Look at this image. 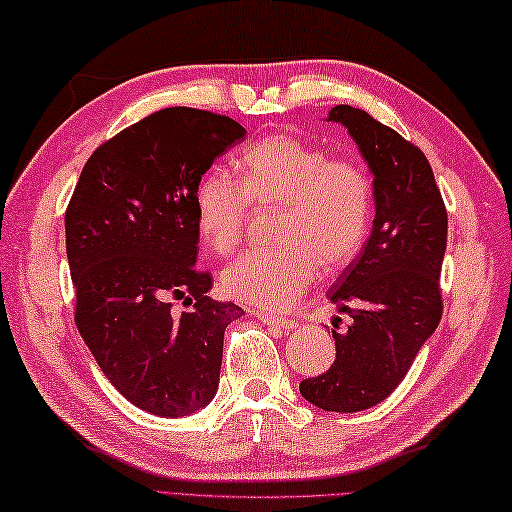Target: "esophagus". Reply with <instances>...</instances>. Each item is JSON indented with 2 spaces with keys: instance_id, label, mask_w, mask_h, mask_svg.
<instances>
[{
  "instance_id": "esophagus-1",
  "label": "esophagus",
  "mask_w": 512,
  "mask_h": 512,
  "mask_svg": "<svg viewBox=\"0 0 512 512\" xmlns=\"http://www.w3.org/2000/svg\"><path fill=\"white\" fill-rule=\"evenodd\" d=\"M256 317L263 321V324H267V326H274V328H283V330H292L294 326V321L292 319H285V317H276V315H270V312H256Z\"/></svg>"
}]
</instances>
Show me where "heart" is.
I'll use <instances>...</instances> for the list:
<instances>
[{"label": "heart", "instance_id": "1", "mask_svg": "<svg viewBox=\"0 0 512 512\" xmlns=\"http://www.w3.org/2000/svg\"><path fill=\"white\" fill-rule=\"evenodd\" d=\"M254 204H281L274 247L249 249L224 267L229 297L261 308H288L321 272L360 254L371 227L373 184L351 157H328L288 134L249 146L238 177L222 168L195 188V213L206 245L218 254L240 245Z\"/></svg>", "mask_w": 512, "mask_h": 512}]
</instances>
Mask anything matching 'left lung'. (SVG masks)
I'll return each instance as SVG.
<instances>
[{"mask_svg": "<svg viewBox=\"0 0 512 512\" xmlns=\"http://www.w3.org/2000/svg\"><path fill=\"white\" fill-rule=\"evenodd\" d=\"M328 121L344 125L369 164L375 218L366 245L328 290L353 324L333 330V366L299 391L319 409L353 414L391 396L441 321L447 211L414 143L351 105L333 107Z\"/></svg>", "mask_w": 512, "mask_h": 512, "instance_id": "left-lung-1", "label": "left lung"}]
</instances>
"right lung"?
<instances>
[{
    "label": "right lung",
    "instance_id": "add662e5",
    "mask_svg": "<svg viewBox=\"0 0 512 512\" xmlns=\"http://www.w3.org/2000/svg\"><path fill=\"white\" fill-rule=\"evenodd\" d=\"M245 134L229 116L166 107L98 146L69 200L78 333L112 387L148 414L191 416L218 391L224 328L242 308L206 297L195 188Z\"/></svg>",
    "mask_w": 512,
    "mask_h": 512
}]
</instances>
